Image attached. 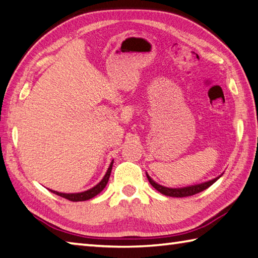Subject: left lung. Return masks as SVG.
Returning <instances> with one entry per match:
<instances>
[{"mask_svg": "<svg viewBox=\"0 0 258 258\" xmlns=\"http://www.w3.org/2000/svg\"><path fill=\"white\" fill-rule=\"evenodd\" d=\"M148 176V180L149 182L151 183V185L153 186L154 189H156L164 196H168V197H176V198H183V197H189V196H194L196 194H199L201 191L206 190L207 188H209V186L215 183L217 180L219 179L216 178L214 180H210L208 182H205V183H200V184H196V185H191V186H185V188H179V189H171V188H165L163 185H160L158 183H155L154 181L150 178L149 174H146Z\"/></svg>", "mask_w": 258, "mask_h": 258, "instance_id": "1", "label": "left lung"}]
</instances>
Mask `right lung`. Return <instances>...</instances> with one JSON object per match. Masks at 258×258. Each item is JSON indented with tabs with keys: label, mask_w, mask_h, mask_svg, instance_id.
Wrapping results in <instances>:
<instances>
[{
	"label": "right lung",
	"mask_w": 258,
	"mask_h": 258,
	"mask_svg": "<svg viewBox=\"0 0 258 258\" xmlns=\"http://www.w3.org/2000/svg\"><path fill=\"white\" fill-rule=\"evenodd\" d=\"M113 163H114V161L112 163H110L107 172H106L103 180L100 181V182L97 185L94 186V188L89 189L87 191H84V192H80V194H61V192H57V191H53V190H50V191H51V192H53V194H55V195L60 196V197H62V198H64V199H68L70 201H85V200L92 199V198H94L95 196H97L100 192V191H103V189L105 188L106 184H107L108 180H109L110 172H112Z\"/></svg>",
	"instance_id": "obj_1"
}]
</instances>
